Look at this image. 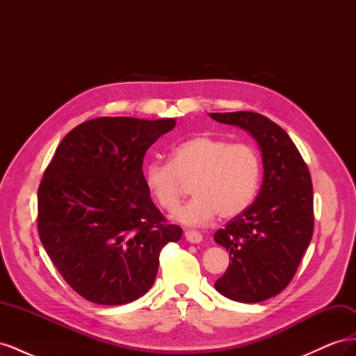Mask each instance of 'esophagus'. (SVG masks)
<instances>
[{"instance_id":"obj_1","label":"esophagus","mask_w":356,"mask_h":356,"mask_svg":"<svg viewBox=\"0 0 356 356\" xmlns=\"http://www.w3.org/2000/svg\"><path fill=\"white\" fill-rule=\"evenodd\" d=\"M186 239L191 243H200L202 242V234L199 232H195V230H187L186 232Z\"/></svg>"}]
</instances>
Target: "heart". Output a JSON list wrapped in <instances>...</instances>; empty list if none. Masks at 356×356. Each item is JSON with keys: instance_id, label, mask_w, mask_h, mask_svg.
Returning a JSON list of instances; mask_svg holds the SVG:
<instances>
[{"instance_id": "obj_1", "label": "heart", "mask_w": 356, "mask_h": 356, "mask_svg": "<svg viewBox=\"0 0 356 356\" xmlns=\"http://www.w3.org/2000/svg\"><path fill=\"white\" fill-rule=\"evenodd\" d=\"M261 165L248 144H230L221 138L197 135L170 149V161H148L144 181L149 195L168 212L177 211L186 184L195 196L178 212L186 225H203L220 213L232 218L254 199Z\"/></svg>"}]
</instances>
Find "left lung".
<instances>
[{
    "label": "left lung",
    "mask_w": 356,
    "mask_h": 356,
    "mask_svg": "<svg viewBox=\"0 0 356 356\" xmlns=\"http://www.w3.org/2000/svg\"><path fill=\"white\" fill-rule=\"evenodd\" d=\"M215 122L238 126L260 147L263 184L252 204L213 239L232 263L213 284L239 303L277 296L294 277L314 234V188L307 165L281 126L251 111L211 113Z\"/></svg>",
    "instance_id": "obj_1"
}]
</instances>
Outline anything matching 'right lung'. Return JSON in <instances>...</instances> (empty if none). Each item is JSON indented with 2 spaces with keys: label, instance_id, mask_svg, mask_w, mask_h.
Here are the masks:
<instances>
[{
  "label": "right lung",
  "instance_id": "add662e5",
  "mask_svg": "<svg viewBox=\"0 0 356 356\" xmlns=\"http://www.w3.org/2000/svg\"><path fill=\"white\" fill-rule=\"evenodd\" d=\"M175 118L99 117L62 139L38 188V233L67 284L96 305H126L153 286L168 224L145 187L147 149Z\"/></svg>",
  "mask_w": 356,
  "mask_h": 356
}]
</instances>
